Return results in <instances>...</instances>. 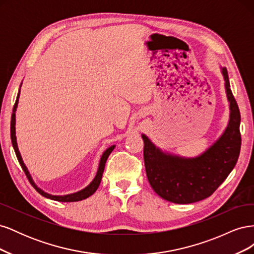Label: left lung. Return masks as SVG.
<instances>
[{
    "label": "left lung",
    "instance_id": "obj_1",
    "mask_svg": "<svg viewBox=\"0 0 254 254\" xmlns=\"http://www.w3.org/2000/svg\"><path fill=\"white\" fill-rule=\"evenodd\" d=\"M230 121L220 139L200 157L184 159L165 155L147 136L144 141V164L150 187L167 201L186 204L210 197L234 168L241 151V113L230 88L226 67H222Z\"/></svg>",
    "mask_w": 254,
    "mask_h": 254
}]
</instances>
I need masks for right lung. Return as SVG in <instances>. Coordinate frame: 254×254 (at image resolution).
I'll return each instance as SVG.
<instances>
[{
  "label": "right lung",
  "mask_w": 254,
  "mask_h": 254,
  "mask_svg": "<svg viewBox=\"0 0 254 254\" xmlns=\"http://www.w3.org/2000/svg\"><path fill=\"white\" fill-rule=\"evenodd\" d=\"M18 98H19V94L17 96V99H16V103H14V106H13V109H12V114H11V122H10V137H11V143H12V146L14 148V152H16L17 155V158H18V161L19 163L22 167V170L24 171L26 177L28 181L32 183V186L36 189V190L39 193L40 195L47 197L49 199H52V200H56V201H63V202H73V201H80L82 200V199H86L88 197H90L91 195H93L95 193V190L98 189L99 184H101V180H102V177H103V173H104V170H105V165H106V162H107V159H108L109 155L111 153V151L114 149V146H111V147H109L108 149H107L102 156V159H101V163H99V167H98V171H97V174L95 176L94 180L92 181L89 186L78 191V193H75V194H71V195H65V196H53V195H50L48 193H44V191L42 190H40L39 188H37L36 184L34 183V181L32 180V177H30L28 171L26 166L24 165V163H23L22 161V158H21V155L19 152V149H18V146H17V141H16V135H14V133H16V131H14V123H16V119H14V111H16V108H17V105H18Z\"/></svg>",
  "instance_id": "add662e5"
}]
</instances>
